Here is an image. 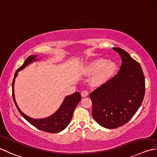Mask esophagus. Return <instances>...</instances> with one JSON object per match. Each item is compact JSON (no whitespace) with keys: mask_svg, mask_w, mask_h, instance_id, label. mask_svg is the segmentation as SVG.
<instances>
[{"mask_svg":"<svg viewBox=\"0 0 157 157\" xmlns=\"http://www.w3.org/2000/svg\"><path fill=\"white\" fill-rule=\"evenodd\" d=\"M88 95V92L87 90H83L82 92V97H87Z\"/></svg>","mask_w":157,"mask_h":157,"instance_id":"obj_1","label":"esophagus"}]
</instances>
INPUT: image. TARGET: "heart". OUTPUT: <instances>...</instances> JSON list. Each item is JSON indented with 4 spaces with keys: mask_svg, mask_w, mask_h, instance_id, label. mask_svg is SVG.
Returning <instances> with one entry per match:
<instances>
[{
    "mask_svg": "<svg viewBox=\"0 0 157 157\" xmlns=\"http://www.w3.org/2000/svg\"><path fill=\"white\" fill-rule=\"evenodd\" d=\"M116 70V64L112 61H107L104 58H98L89 63L84 69L86 75L94 74L92 78V84L101 86L109 80Z\"/></svg>",
    "mask_w": 157,
    "mask_h": 157,
    "instance_id": "obj_1",
    "label": "heart"
}]
</instances>
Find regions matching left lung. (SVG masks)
Instances as JSON below:
<instances>
[{
    "label": "left lung",
    "mask_w": 157,
    "mask_h": 157,
    "mask_svg": "<svg viewBox=\"0 0 157 157\" xmlns=\"http://www.w3.org/2000/svg\"><path fill=\"white\" fill-rule=\"evenodd\" d=\"M122 59L117 74L89 95L92 115L98 124L112 129L127 123L142 103L145 78L140 63L120 48H113Z\"/></svg>",
    "instance_id": "obj_1"
}]
</instances>
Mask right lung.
<instances>
[{
	"mask_svg": "<svg viewBox=\"0 0 157 157\" xmlns=\"http://www.w3.org/2000/svg\"><path fill=\"white\" fill-rule=\"evenodd\" d=\"M37 56V55H32V56L28 57L24 63L19 69H17L16 72H15L13 82H12V96H13V99L15 103V105L16 106L18 111L20 113V114L30 124H31L34 127L37 128L39 130L48 132V133H59V132L64 130L69 125L71 120L72 118L73 112H74L78 103L82 99V97L79 92H76L75 93L69 95V96H67L65 99H64L62 105H60L59 109L56 112L48 118L42 119H34L26 116V114H24L20 109L19 107H18L16 101H15V99L13 85L15 83V79L17 75L18 71L22 70L24 67H26L29 64L32 63L33 61L37 60V59H36V57Z\"/></svg>",
	"mask_w": 157,
	"mask_h": 157,
	"instance_id": "right-lung-1",
	"label": "right lung"
}]
</instances>
